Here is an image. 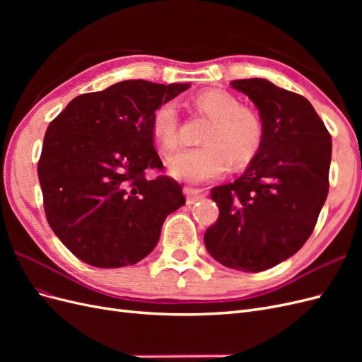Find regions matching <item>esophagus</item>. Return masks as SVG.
Masks as SVG:
<instances>
[{
  "label": "esophagus",
  "mask_w": 362,
  "mask_h": 362,
  "mask_svg": "<svg viewBox=\"0 0 362 362\" xmlns=\"http://www.w3.org/2000/svg\"><path fill=\"white\" fill-rule=\"evenodd\" d=\"M184 194H185V198H187V204L189 205H192L194 202L201 201L202 198H205V193L204 192H201L198 189H192V187H185L184 189Z\"/></svg>",
  "instance_id": "1"
}]
</instances>
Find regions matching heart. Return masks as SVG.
<instances>
[{"label":"heart","mask_w":362,"mask_h":362,"mask_svg":"<svg viewBox=\"0 0 362 362\" xmlns=\"http://www.w3.org/2000/svg\"><path fill=\"white\" fill-rule=\"evenodd\" d=\"M201 112L213 117L202 137L205 146L189 148L169 160L173 178L205 182L218 178L233 163L245 166L261 148L264 128L261 117L223 89H210L196 96ZM152 133L164 151L180 145V105L175 100L161 103L152 113Z\"/></svg>","instance_id":"obj_1"}]
</instances>
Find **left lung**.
Here are the masks:
<instances>
[{"mask_svg": "<svg viewBox=\"0 0 362 362\" xmlns=\"http://www.w3.org/2000/svg\"><path fill=\"white\" fill-rule=\"evenodd\" d=\"M231 87L255 104L264 136L242 177L213 189L221 213L204 243L221 264L257 273L310 238L329 190L332 139L306 98L264 78Z\"/></svg>", "mask_w": 362, "mask_h": 362, "instance_id": "left-lung-1", "label": "left lung"}]
</instances>
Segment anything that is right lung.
<instances>
[{
  "label": "right lung",
  "instance_id": "right-lung-1",
  "mask_svg": "<svg viewBox=\"0 0 362 362\" xmlns=\"http://www.w3.org/2000/svg\"><path fill=\"white\" fill-rule=\"evenodd\" d=\"M145 80L74 98L49 124L37 164L48 223L62 243L100 269L133 266L158 243L168 214L185 204L181 185L146 180L161 169L152 113L187 90Z\"/></svg>",
  "mask_w": 362,
  "mask_h": 362
}]
</instances>
